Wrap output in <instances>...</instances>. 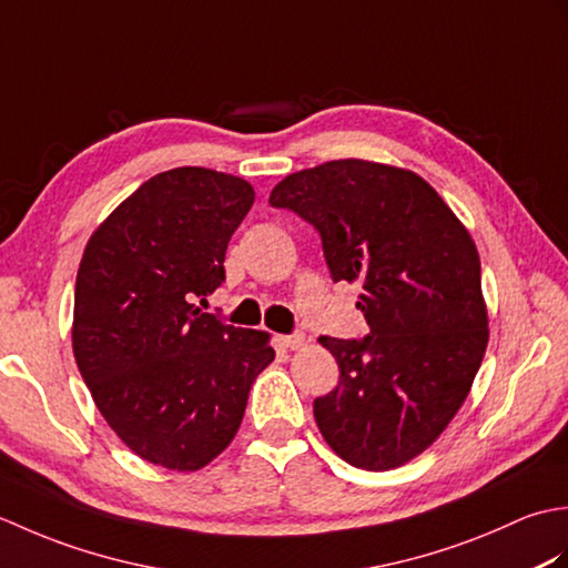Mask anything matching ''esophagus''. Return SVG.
Wrapping results in <instances>:
<instances>
[{
	"label": "esophagus",
	"instance_id": "esophagus-1",
	"mask_svg": "<svg viewBox=\"0 0 568 568\" xmlns=\"http://www.w3.org/2000/svg\"><path fill=\"white\" fill-rule=\"evenodd\" d=\"M303 342H305L303 334H283L281 336V344L285 348H300V346H303Z\"/></svg>",
	"mask_w": 568,
	"mask_h": 568
}]
</instances>
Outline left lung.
Returning a JSON list of instances; mask_svg holds the SVG:
<instances>
[{"label":"left lung","mask_w":568,"mask_h":568,"mask_svg":"<svg viewBox=\"0 0 568 568\" xmlns=\"http://www.w3.org/2000/svg\"><path fill=\"white\" fill-rule=\"evenodd\" d=\"M268 202L317 229L334 283L361 285L371 332L320 339L339 364L315 400L322 437L356 468L403 466L449 425L486 354L474 239L419 175L358 159L287 175Z\"/></svg>","instance_id":"obj_1"}]
</instances>
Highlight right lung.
Instances as JSON below:
<instances>
[{
    "label": "right lung",
    "mask_w": 568,
    "mask_h": 568,
    "mask_svg": "<svg viewBox=\"0 0 568 568\" xmlns=\"http://www.w3.org/2000/svg\"><path fill=\"white\" fill-rule=\"evenodd\" d=\"M251 204L246 180L173 168L119 204L84 246L72 352L106 425L155 466L197 470L220 456L275 358L265 332L197 307L224 283L226 244Z\"/></svg>",
    "instance_id": "right-lung-1"
}]
</instances>
